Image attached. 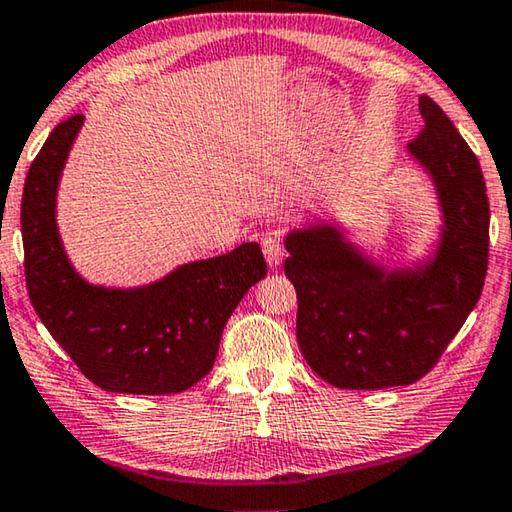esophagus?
Returning a JSON list of instances; mask_svg holds the SVG:
<instances>
[{"label": "esophagus", "mask_w": 512, "mask_h": 512, "mask_svg": "<svg viewBox=\"0 0 512 512\" xmlns=\"http://www.w3.org/2000/svg\"><path fill=\"white\" fill-rule=\"evenodd\" d=\"M262 250H264L266 264H269L271 269L280 266L282 257H285V246H282V239L278 234H266V237H262Z\"/></svg>", "instance_id": "1"}]
</instances>
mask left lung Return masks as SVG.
Returning a JSON list of instances; mask_svg holds the SVG:
<instances>
[{
	"label": "left lung",
	"mask_w": 512,
	"mask_h": 512,
	"mask_svg": "<svg viewBox=\"0 0 512 512\" xmlns=\"http://www.w3.org/2000/svg\"><path fill=\"white\" fill-rule=\"evenodd\" d=\"M408 145L437 186L442 237L417 269L385 271L328 223L291 232L285 273L298 296L296 337L316 376L339 389H383L424 378L481 298L490 202L476 154L428 95Z\"/></svg>",
	"instance_id": "obj_1"
}]
</instances>
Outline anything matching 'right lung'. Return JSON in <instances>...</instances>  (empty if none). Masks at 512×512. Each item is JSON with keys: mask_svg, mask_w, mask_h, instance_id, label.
<instances>
[{"mask_svg": "<svg viewBox=\"0 0 512 512\" xmlns=\"http://www.w3.org/2000/svg\"><path fill=\"white\" fill-rule=\"evenodd\" d=\"M84 116L56 125L22 193L27 291L40 321L79 371L107 392L177 394L214 367L227 319L266 275L259 243L184 264L139 289L93 287L68 262L56 230V186Z\"/></svg>", "mask_w": 512, "mask_h": 512, "instance_id": "1", "label": "right lung"}]
</instances>
